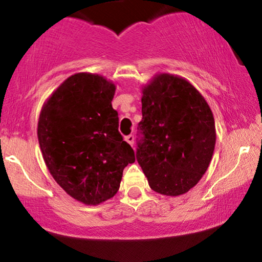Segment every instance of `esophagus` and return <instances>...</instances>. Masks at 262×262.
<instances>
[{
	"mask_svg": "<svg viewBox=\"0 0 262 262\" xmlns=\"http://www.w3.org/2000/svg\"><path fill=\"white\" fill-rule=\"evenodd\" d=\"M125 141H126L128 144H130L131 146L134 145V143H135V136L134 135H128V136H126V137H125Z\"/></svg>",
	"mask_w": 262,
	"mask_h": 262,
	"instance_id": "esophagus-1",
	"label": "esophagus"
}]
</instances>
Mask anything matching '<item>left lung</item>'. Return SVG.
I'll return each instance as SVG.
<instances>
[{
    "label": "left lung",
    "mask_w": 262,
    "mask_h": 262,
    "mask_svg": "<svg viewBox=\"0 0 262 262\" xmlns=\"http://www.w3.org/2000/svg\"><path fill=\"white\" fill-rule=\"evenodd\" d=\"M142 92L136 159L152 191L184 194L198 184L212 159V111L188 81L175 75H156Z\"/></svg>",
    "instance_id": "obj_1"
}]
</instances>
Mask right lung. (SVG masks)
Returning a JSON list of instances; mask_svg holds the SVG:
<instances>
[{"label":"right lung","instance_id":"1","mask_svg":"<svg viewBox=\"0 0 262 262\" xmlns=\"http://www.w3.org/2000/svg\"><path fill=\"white\" fill-rule=\"evenodd\" d=\"M116 85L96 74L68 77L42 106L38 141L57 184L85 205L112 198L135 151L118 131Z\"/></svg>","mask_w":262,"mask_h":262}]
</instances>
